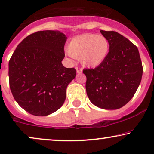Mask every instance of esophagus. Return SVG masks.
Returning a JSON list of instances; mask_svg holds the SVG:
<instances>
[{"label": "esophagus", "mask_w": 154, "mask_h": 154, "mask_svg": "<svg viewBox=\"0 0 154 154\" xmlns=\"http://www.w3.org/2000/svg\"><path fill=\"white\" fill-rule=\"evenodd\" d=\"M76 69H77V73L80 74V73L82 72V69L81 67H76Z\"/></svg>", "instance_id": "obj_1"}]
</instances>
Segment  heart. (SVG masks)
Returning <instances> with one entry per match:
<instances>
[{"label": "heart", "instance_id": "b5f03b06", "mask_svg": "<svg viewBox=\"0 0 154 154\" xmlns=\"http://www.w3.org/2000/svg\"><path fill=\"white\" fill-rule=\"evenodd\" d=\"M109 42L106 37L84 34L74 38L68 45V53L80 59L83 65L94 67L101 65L108 56Z\"/></svg>", "mask_w": 154, "mask_h": 154}]
</instances>
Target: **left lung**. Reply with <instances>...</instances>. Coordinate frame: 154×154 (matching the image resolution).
<instances>
[{
    "instance_id": "8db88e82",
    "label": "left lung",
    "mask_w": 154,
    "mask_h": 154,
    "mask_svg": "<svg viewBox=\"0 0 154 154\" xmlns=\"http://www.w3.org/2000/svg\"><path fill=\"white\" fill-rule=\"evenodd\" d=\"M109 42V52L94 69H85L86 91L90 102L104 109L127 104L141 82L143 67L137 47L115 31L100 30Z\"/></svg>"
}]
</instances>
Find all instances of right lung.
I'll list each match as a JSON object with an SVG mask.
<instances>
[{
    "mask_svg": "<svg viewBox=\"0 0 154 154\" xmlns=\"http://www.w3.org/2000/svg\"><path fill=\"white\" fill-rule=\"evenodd\" d=\"M65 34L38 31L26 37L9 61V85L15 100L35 116L49 115L61 107L67 85L75 78V68L62 64Z\"/></svg>",
    "mask_w": 154,
    "mask_h": 154,
    "instance_id": "obj_1",
    "label": "right lung"
}]
</instances>
